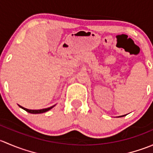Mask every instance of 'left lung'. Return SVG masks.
<instances>
[{
  "label": "left lung",
  "instance_id": "obj_1",
  "mask_svg": "<svg viewBox=\"0 0 153 153\" xmlns=\"http://www.w3.org/2000/svg\"><path fill=\"white\" fill-rule=\"evenodd\" d=\"M124 115H121V116H119V117H123V116H124Z\"/></svg>",
  "mask_w": 153,
  "mask_h": 153
}]
</instances>
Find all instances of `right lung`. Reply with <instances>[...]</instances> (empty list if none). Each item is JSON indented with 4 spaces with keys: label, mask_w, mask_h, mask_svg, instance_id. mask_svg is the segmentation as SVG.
<instances>
[{
    "label": "right lung",
    "mask_w": 153,
    "mask_h": 153,
    "mask_svg": "<svg viewBox=\"0 0 153 153\" xmlns=\"http://www.w3.org/2000/svg\"><path fill=\"white\" fill-rule=\"evenodd\" d=\"M55 105L52 106H50V107H48V108H46V109H27V108H24L23 107V106H19L21 108H22L23 109H24V110H26L27 112H29V113H32V114H39V113H44V112H47V111H49V109H51L52 108H53L54 106Z\"/></svg>",
    "instance_id": "right-lung-1"
}]
</instances>
